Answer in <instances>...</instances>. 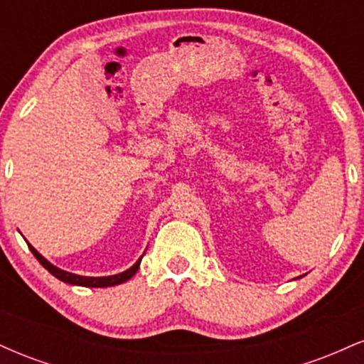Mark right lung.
I'll use <instances>...</instances> for the list:
<instances>
[{"label": "right lung", "instance_id": "1", "mask_svg": "<svg viewBox=\"0 0 364 364\" xmlns=\"http://www.w3.org/2000/svg\"><path fill=\"white\" fill-rule=\"evenodd\" d=\"M27 245H28V248H31V252L34 253V257L39 260L41 265H43L49 274H53L54 277L60 279V281L66 282V284H72V286H83V287H111V286H118V284L127 282L136 274L141 258H144V255H141L139 260H136L132 267H129V269H127L124 272H121V274L106 275V277H87V275H78V274H72V272H66V270L58 269V267L53 265L51 262L46 260L43 255L37 252V250L31 243H27Z\"/></svg>", "mask_w": 364, "mask_h": 364}]
</instances>
